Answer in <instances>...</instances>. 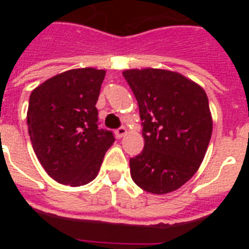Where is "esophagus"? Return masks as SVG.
<instances>
[{"label": "esophagus", "mask_w": 249, "mask_h": 249, "mask_svg": "<svg viewBox=\"0 0 249 249\" xmlns=\"http://www.w3.org/2000/svg\"><path fill=\"white\" fill-rule=\"evenodd\" d=\"M126 133H127V129L124 128V127H120V128H117L116 131H114V135H116V137L117 138H122Z\"/></svg>", "instance_id": "obj_1"}]
</instances>
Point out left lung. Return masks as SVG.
Instances as JSON below:
<instances>
[{"label":"left lung","mask_w":249,"mask_h":249,"mask_svg":"<svg viewBox=\"0 0 249 249\" xmlns=\"http://www.w3.org/2000/svg\"><path fill=\"white\" fill-rule=\"evenodd\" d=\"M123 77L138 102L144 138L143 151L129 160L132 179L153 195L178 190L197 172L212 136L206 92L167 70H127Z\"/></svg>","instance_id":"obj_1"}]
</instances>
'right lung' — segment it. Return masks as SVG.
Instances as JSON below:
<instances>
[{"label":"right lung","instance_id":"right-lung-1","mask_svg":"<svg viewBox=\"0 0 249 249\" xmlns=\"http://www.w3.org/2000/svg\"><path fill=\"white\" fill-rule=\"evenodd\" d=\"M105 76V70H70L31 93L27 126L32 147L58 183L78 187L93 181L114 142L111 131L98 127L96 103Z\"/></svg>","mask_w":249,"mask_h":249}]
</instances>
